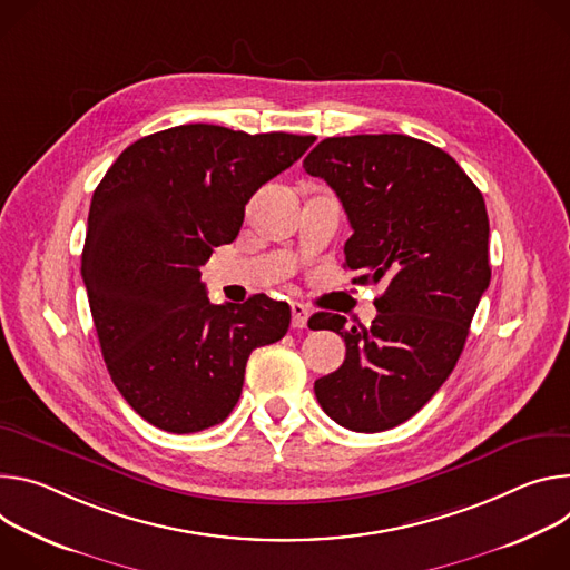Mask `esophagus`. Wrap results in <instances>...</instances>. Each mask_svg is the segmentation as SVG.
<instances>
[{
  "label": "esophagus",
  "instance_id": "34e87169",
  "mask_svg": "<svg viewBox=\"0 0 570 570\" xmlns=\"http://www.w3.org/2000/svg\"><path fill=\"white\" fill-rule=\"evenodd\" d=\"M307 317H309V309L303 303L294 301L292 303V326L294 328H305L307 326Z\"/></svg>",
  "mask_w": 570,
  "mask_h": 570
}]
</instances>
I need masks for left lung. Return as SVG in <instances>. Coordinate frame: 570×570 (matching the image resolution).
Returning a JSON list of instances; mask_svg holds the SVG:
<instances>
[{
    "label": "left lung",
    "mask_w": 570,
    "mask_h": 570,
    "mask_svg": "<svg viewBox=\"0 0 570 570\" xmlns=\"http://www.w3.org/2000/svg\"><path fill=\"white\" fill-rule=\"evenodd\" d=\"M303 167L340 197L353 235V283H383L368 328L320 312L346 342L344 364L314 383L324 412L355 432L414 416L455 368L489 287V217L482 193L439 147L401 136L326 138Z\"/></svg>",
    "instance_id": "8db88e82"
}]
</instances>
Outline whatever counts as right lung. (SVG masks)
I'll use <instances>...</instances> for the list:
<instances>
[{"label":"right lung","instance_id":"add662e5","mask_svg":"<svg viewBox=\"0 0 570 570\" xmlns=\"http://www.w3.org/2000/svg\"><path fill=\"white\" fill-rule=\"evenodd\" d=\"M314 140L183 124L126 147L97 185L81 276L112 383L151 425L187 434L222 423L250 351L287 333V303L213 305L199 267Z\"/></svg>","mask_w":570,"mask_h":570}]
</instances>
